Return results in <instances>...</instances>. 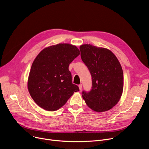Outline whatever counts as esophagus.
<instances>
[{
  "instance_id": "obj_1",
  "label": "esophagus",
  "mask_w": 149,
  "mask_h": 149,
  "mask_svg": "<svg viewBox=\"0 0 149 149\" xmlns=\"http://www.w3.org/2000/svg\"><path fill=\"white\" fill-rule=\"evenodd\" d=\"M78 87H79V90L81 91V90H82V84H79V86H78Z\"/></svg>"
}]
</instances>
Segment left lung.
<instances>
[{"label":"left lung","mask_w":149,"mask_h":149,"mask_svg":"<svg viewBox=\"0 0 149 149\" xmlns=\"http://www.w3.org/2000/svg\"><path fill=\"white\" fill-rule=\"evenodd\" d=\"M82 61L92 77V89L82 91V98L96 112L111 109L119 101L123 91V72L120 62L109 49L90 44L79 47Z\"/></svg>","instance_id":"8db88e82"}]
</instances>
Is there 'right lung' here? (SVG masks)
<instances>
[{
  "label": "right lung",
  "mask_w": 149,
  "mask_h": 149,
  "mask_svg": "<svg viewBox=\"0 0 149 149\" xmlns=\"http://www.w3.org/2000/svg\"><path fill=\"white\" fill-rule=\"evenodd\" d=\"M79 54L75 45L59 44L44 48L35 58L28 77V88L40 107L56 111L79 90L72 84L68 69L70 63Z\"/></svg>",
  "instance_id": "right-lung-1"
}]
</instances>
